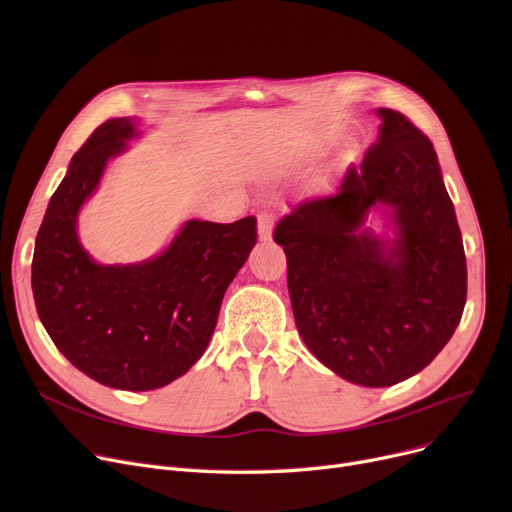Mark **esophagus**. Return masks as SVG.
<instances>
[{
	"mask_svg": "<svg viewBox=\"0 0 512 512\" xmlns=\"http://www.w3.org/2000/svg\"><path fill=\"white\" fill-rule=\"evenodd\" d=\"M273 237V214L271 212H260L258 214V239L269 241Z\"/></svg>",
	"mask_w": 512,
	"mask_h": 512,
	"instance_id": "esophagus-1",
	"label": "esophagus"
}]
</instances>
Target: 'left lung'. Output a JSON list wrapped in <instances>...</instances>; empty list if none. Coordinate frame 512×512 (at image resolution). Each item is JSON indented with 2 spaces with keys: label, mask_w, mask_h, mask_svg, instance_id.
Segmentation results:
<instances>
[{
  "label": "left lung",
  "mask_w": 512,
  "mask_h": 512,
  "mask_svg": "<svg viewBox=\"0 0 512 512\" xmlns=\"http://www.w3.org/2000/svg\"><path fill=\"white\" fill-rule=\"evenodd\" d=\"M379 139L335 196L283 216L275 241L308 350L350 383L389 387L450 342L467 302V260L433 143L389 108ZM386 208L394 238L362 228Z\"/></svg>",
  "instance_id": "8db88e82"
}]
</instances>
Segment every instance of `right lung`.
<instances>
[{
	"label": "right lung",
	"instance_id": "obj_1",
	"mask_svg": "<svg viewBox=\"0 0 512 512\" xmlns=\"http://www.w3.org/2000/svg\"><path fill=\"white\" fill-rule=\"evenodd\" d=\"M137 135L133 118H110L72 156L35 239L31 285L45 331L81 373L150 392L202 358L225 291L256 246V218H191L150 260L95 262L81 246L79 212Z\"/></svg>",
	"mask_w": 512,
	"mask_h": 512
}]
</instances>
